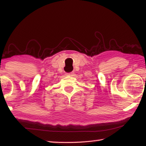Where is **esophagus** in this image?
Returning <instances> with one entry per match:
<instances>
[{
	"label": "esophagus",
	"instance_id": "esophagus-1",
	"mask_svg": "<svg viewBox=\"0 0 146 146\" xmlns=\"http://www.w3.org/2000/svg\"><path fill=\"white\" fill-rule=\"evenodd\" d=\"M74 72H71V73H67L66 75H69V76H73Z\"/></svg>",
	"mask_w": 146,
	"mask_h": 146
}]
</instances>
